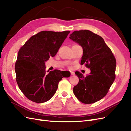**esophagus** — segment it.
I'll return each instance as SVG.
<instances>
[{
  "instance_id": "obj_1",
  "label": "esophagus",
  "mask_w": 131,
  "mask_h": 131,
  "mask_svg": "<svg viewBox=\"0 0 131 131\" xmlns=\"http://www.w3.org/2000/svg\"><path fill=\"white\" fill-rule=\"evenodd\" d=\"M70 73H71V75H72V76H73V75H74V73L73 72H70Z\"/></svg>"
}]
</instances>
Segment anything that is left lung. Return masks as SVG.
<instances>
[{
	"label": "left lung",
	"instance_id": "1",
	"mask_svg": "<svg viewBox=\"0 0 131 131\" xmlns=\"http://www.w3.org/2000/svg\"><path fill=\"white\" fill-rule=\"evenodd\" d=\"M69 38L83 47L80 64L91 70L86 77L75 72L79 81L73 88L74 94L83 103L96 102L107 95L116 79V59L102 37L91 31H74Z\"/></svg>",
	"mask_w": 131,
	"mask_h": 131
}]
</instances>
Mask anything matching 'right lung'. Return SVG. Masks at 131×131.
Instances as JSON below:
<instances>
[{"label": "right lung", "instance_id": "1", "mask_svg": "<svg viewBox=\"0 0 131 131\" xmlns=\"http://www.w3.org/2000/svg\"><path fill=\"white\" fill-rule=\"evenodd\" d=\"M69 33L68 30L41 31L31 37L19 49L15 64L16 81L29 100L39 103L50 100L59 81L66 77L57 69L46 73L45 62L56 55Z\"/></svg>", "mask_w": 131, "mask_h": 131}]
</instances>
